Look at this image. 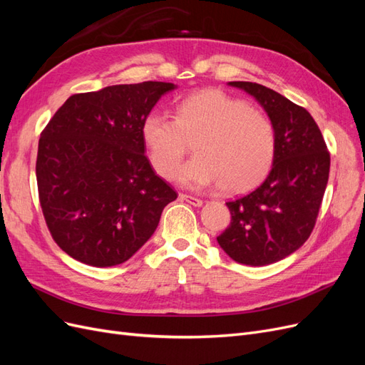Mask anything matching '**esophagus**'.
<instances>
[{
	"label": "esophagus",
	"instance_id": "1",
	"mask_svg": "<svg viewBox=\"0 0 365 365\" xmlns=\"http://www.w3.org/2000/svg\"><path fill=\"white\" fill-rule=\"evenodd\" d=\"M180 200L184 201V202H189L193 207H201L204 204V201L200 200V197H195V196H190V195H184V193H180Z\"/></svg>",
	"mask_w": 365,
	"mask_h": 365
}]
</instances>
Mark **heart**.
Returning <instances> with one entry per match:
<instances>
[{
    "label": "heart",
    "instance_id": "b5f03b06",
    "mask_svg": "<svg viewBox=\"0 0 365 365\" xmlns=\"http://www.w3.org/2000/svg\"><path fill=\"white\" fill-rule=\"evenodd\" d=\"M141 138L155 172L172 178L189 144L197 157L176 173V181L204 189L220 184L227 193L252 189L271 170L275 130L259 109L215 88L184 97L175 120L150 113Z\"/></svg>",
    "mask_w": 365,
    "mask_h": 365
}]
</instances>
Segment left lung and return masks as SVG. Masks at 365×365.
<instances>
[{
    "label": "left lung",
    "mask_w": 365,
    "mask_h": 365,
    "mask_svg": "<svg viewBox=\"0 0 365 365\" xmlns=\"http://www.w3.org/2000/svg\"><path fill=\"white\" fill-rule=\"evenodd\" d=\"M228 85L252 96L267 111L275 130V155L269 175L256 190L227 202L231 222L217 244L237 263L264 267L288 257L311 236L330 155L304 108L259 83Z\"/></svg>",
    "instance_id": "8db88e82"
}]
</instances>
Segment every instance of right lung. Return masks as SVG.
<instances>
[{
    "label": "right lung",
    "mask_w": 365,
    "mask_h": 365,
    "mask_svg": "<svg viewBox=\"0 0 365 365\" xmlns=\"http://www.w3.org/2000/svg\"><path fill=\"white\" fill-rule=\"evenodd\" d=\"M176 85H113L67 98L42 130L36 180L54 242L97 268L130 259L176 192L153 172L143 120Z\"/></svg>",
    "instance_id": "1"
}]
</instances>
